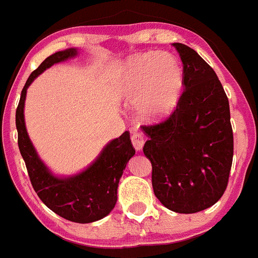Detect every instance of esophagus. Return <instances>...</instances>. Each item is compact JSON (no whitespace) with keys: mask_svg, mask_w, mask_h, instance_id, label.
Wrapping results in <instances>:
<instances>
[{"mask_svg":"<svg viewBox=\"0 0 258 258\" xmlns=\"http://www.w3.org/2000/svg\"><path fill=\"white\" fill-rule=\"evenodd\" d=\"M132 143H133V147L135 148L137 150H142L143 145L145 143V137L143 133L140 132H134L132 135Z\"/></svg>","mask_w":258,"mask_h":258,"instance_id":"34e87169","label":"esophagus"}]
</instances>
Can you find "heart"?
<instances>
[{"label":"heart","mask_w":258,"mask_h":258,"mask_svg":"<svg viewBox=\"0 0 258 258\" xmlns=\"http://www.w3.org/2000/svg\"><path fill=\"white\" fill-rule=\"evenodd\" d=\"M182 85V71L170 53L148 52L126 61L119 79V94L132 103L138 101L143 118L157 120L172 113Z\"/></svg>","instance_id":"obj_1"}]
</instances>
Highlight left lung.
<instances>
[{
	"label": "left lung",
	"instance_id": "left-lung-1",
	"mask_svg": "<svg viewBox=\"0 0 258 258\" xmlns=\"http://www.w3.org/2000/svg\"><path fill=\"white\" fill-rule=\"evenodd\" d=\"M183 63V93L165 120L143 125L154 195L177 213L213 206L228 184L233 132L228 98L215 70L189 46L173 43Z\"/></svg>",
	"mask_w": 258,
	"mask_h": 258
}]
</instances>
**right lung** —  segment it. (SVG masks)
Masks as SVG:
<instances>
[{"label": "right lung", "instance_id": "add662e5", "mask_svg": "<svg viewBox=\"0 0 258 258\" xmlns=\"http://www.w3.org/2000/svg\"><path fill=\"white\" fill-rule=\"evenodd\" d=\"M75 55V48L57 51L46 57L29 76L16 109L17 142L32 187L46 207L68 221L90 223L108 216L115 206L119 179L126 163L135 154L129 132L111 140L104 148L100 157L88 169L75 177L61 179L50 174L47 168L39 159L27 135L24 119L26 90L34 79L53 63L68 60Z\"/></svg>", "mask_w": 258, "mask_h": 258}]
</instances>
